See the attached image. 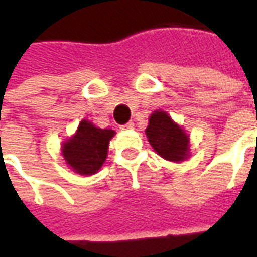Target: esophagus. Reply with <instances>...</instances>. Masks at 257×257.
Instances as JSON below:
<instances>
[{"label":"esophagus","instance_id":"esophagus-1","mask_svg":"<svg viewBox=\"0 0 257 257\" xmlns=\"http://www.w3.org/2000/svg\"><path fill=\"white\" fill-rule=\"evenodd\" d=\"M134 128H135L134 122H128V123H125V125H122V126H121V129H122V131H131V129H134Z\"/></svg>","mask_w":257,"mask_h":257}]
</instances>
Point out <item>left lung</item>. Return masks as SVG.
Listing matches in <instances>:
<instances>
[{
  "label": "left lung",
  "instance_id": "left-lung-1",
  "mask_svg": "<svg viewBox=\"0 0 257 257\" xmlns=\"http://www.w3.org/2000/svg\"><path fill=\"white\" fill-rule=\"evenodd\" d=\"M146 136L157 154L167 161L182 162L190 157V136L167 111H153Z\"/></svg>",
  "mask_w": 257,
  "mask_h": 257
}]
</instances>
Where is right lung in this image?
Returning a JSON list of instances; mask_svg holds the SVG:
<instances>
[{
    "label": "right lung",
    "mask_w": 257,
    "mask_h": 257,
    "mask_svg": "<svg viewBox=\"0 0 257 257\" xmlns=\"http://www.w3.org/2000/svg\"><path fill=\"white\" fill-rule=\"evenodd\" d=\"M114 135L115 131L112 129L97 128L88 119H82L75 134L62 143V156L67 167L82 176L99 172Z\"/></svg>",
    "instance_id": "add662e5"
}]
</instances>
